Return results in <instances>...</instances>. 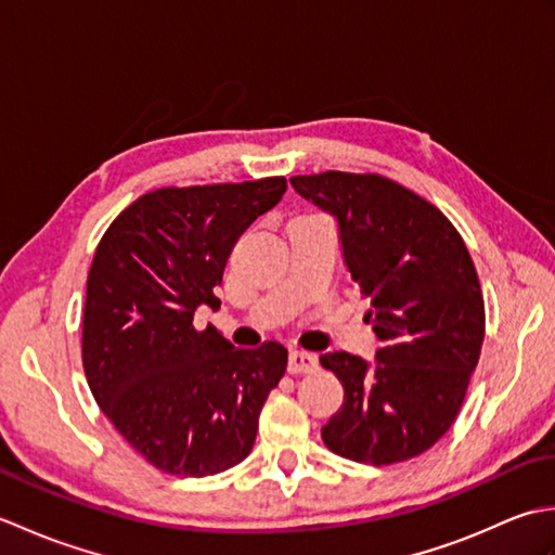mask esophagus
Instances as JSON below:
<instances>
[{
    "label": "esophagus",
    "instance_id": "1",
    "mask_svg": "<svg viewBox=\"0 0 555 555\" xmlns=\"http://www.w3.org/2000/svg\"><path fill=\"white\" fill-rule=\"evenodd\" d=\"M314 367H317V358L312 356V352L291 350V356H288V372H291V374L312 372Z\"/></svg>",
    "mask_w": 555,
    "mask_h": 555
}]
</instances>
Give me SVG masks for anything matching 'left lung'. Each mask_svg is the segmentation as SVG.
I'll use <instances>...</instances> for the list:
<instances>
[{
	"mask_svg": "<svg viewBox=\"0 0 555 555\" xmlns=\"http://www.w3.org/2000/svg\"><path fill=\"white\" fill-rule=\"evenodd\" d=\"M293 191L336 221L340 255L379 340L374 360L324 352L344 405L322 427L334 453L391 465L427 451L463 405L485 298L467 247L439 209L382 176H293Z\"/></svg>",
	"mask_w": 555,
	"mask_h": 555,
	"instance_id": "8db88e82",
	"label": "left lung"
}]
</instances>
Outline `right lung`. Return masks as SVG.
<instances>
[{"mask_svg":"<svg viewBox=\"0 0 555 555\" xmlns=\"http://www.w3.org/2000/svg\"><path fill=\"white\" fill-rule=\"evenodd\" d=\"M286 179L162 188L124 209L88 274L82 367L98 405L162 473L217 475L253 451L259 412L286 372L269 340L241 350L207 324L227 259L250 223L276 207Z\"/></svg>","mask_w":555,"mask_h":555,"instance_id":"add662e5","label":"right lung"}]
</instances>
